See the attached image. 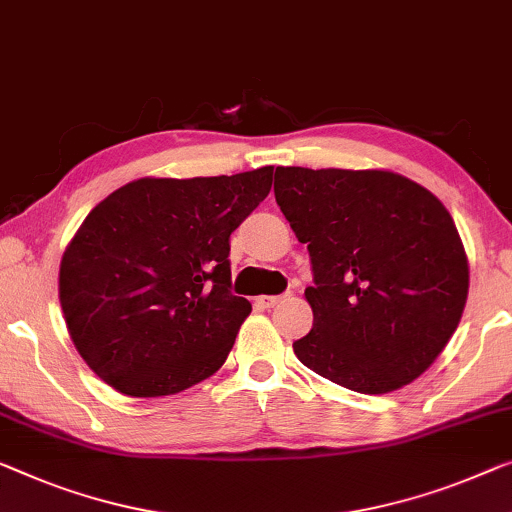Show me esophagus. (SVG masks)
I'll return each mask as SVG.
<instances>
[{
  "mask_svg": "<svg viewBox=\"0 0 512 512\" xmlns=\"http://www.w3.org/2000/svg\"><path fill=\"white\" fill-rule=\"evenodd\" d=\"M280 301H285V296H257L255 299L259 308H273V305H278Z\"/></svg>",
  "mask_w": 512,
  "mask_h": 512,
  "instance_id": "esophagus-1",
  "label": "esophagus"
}]
</instances>
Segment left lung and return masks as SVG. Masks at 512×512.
I'll list each match as a JSON object with an SVG mask.
<instances>
[{"mask_svg":"<svg viewBox=\"0 0 512 512\" xmlns=\"http://www.w3.org/2000/svg\"><path fill=\"white\" fill-rule=\"evenodd\" d=\"M273 190L315 271L299 361L368 395L421 377L469 294V259L439 197L398 172L338 167H276Z\"/></svg>","mask_w":512,"mask_h":512,"instance_id":"obj_1","label":"left lung"}]
</instances>
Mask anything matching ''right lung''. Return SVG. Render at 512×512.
Masks as SVG:
<instances>
[{
  "label": "right lung",
  "mask_w": 512,
  "mask_h": 512,
  "mask_svg": "<svg viewBox=\"0 0 512 512\" xmlns=\"http://www.w3.org/2000/svg\"><path fill=\"white\" fill-rule=\"evenodd\" d=\"M273 167L142 177L98 202L59 264V303L85 363L114 391L163 398L225 363L253 305L230 292V234Z\"/></svg>",
  "instance_id": "right-lung-1"
}]
</instances>
